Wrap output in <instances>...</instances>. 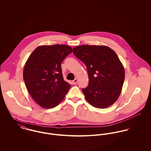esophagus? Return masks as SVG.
I'll return each mask as SVG.
<instances>
[{"label":"esophagus","instance_id":"1","mask_svg":"<svg viewBox=\"0 0 151 151\" xmlns=\"http://www.w3.org/2000/svg\"><path fill=\"white\" fill-rule=\"evenodd\" d=\"M77 83H78V80L77 78L74 79L73 81H72V84L73 85H77Z\"/></svg>","mask_w":151,"mask_h":151}]
</instances>
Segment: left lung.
I'll list each match as a JSON object with an SVG mask.
<instances>
[{
    "mask_svg": "<svg viewBox=\"0 0 151 151\" xmlns=\"http://www.w3.org/2000/svg\"><path fill=\"white\" fill-rule=\"evenodd\" d=\"M73 53L86 66L89 83L82 91L87 102L100 109L112 105L125 78L124 67L114 51L106 46L83 45L74 47Z\"/></svg>",
    "mask_w": 151,
    "mask_h": 151,
    "instance_id": "1",
    "label": "left lung"
}]
</instances>
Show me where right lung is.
Segmentation results:
<instances>
[{
  "label": "right lung",
  "mask_w": 151,
  "mask_h": 151,
  "mask_svg": "<svg viewBox=\"0 0 151 151\" xmlns=\"http://www.w3.org/2000/svg\"><path fill=\"white\" fill-rule=\"evenodd\" d=\"M72 51L65 45H42L27 60L23 79L30 95L42 108L57 106L71 87L63 79L61 63Z\"/></svg>",
  "instance_id": "right-lung-1"
}]
</instances>
